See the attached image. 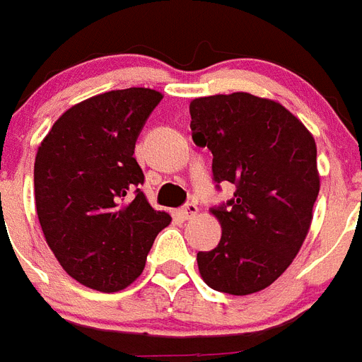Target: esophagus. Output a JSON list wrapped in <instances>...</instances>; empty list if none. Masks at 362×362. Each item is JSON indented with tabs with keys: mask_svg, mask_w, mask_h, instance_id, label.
I'll use <instances>...</instances> for the list:
<instances>
[{
	"mask_svg": "<svg viewBox=\"0 0 362 362\" xmlns=\"http://www.w3.org/2000/svg\"><path fill=\"white\" fill-rule=\"evenodd\" d=\"M197 214H199V208H197L195 202H187V204H184V208H182V216L186 217V219L195 217Z\"/></svg>",
	"mask_w": 362,
	"mask_h": 362,
	"instance_id": "obj_1",
	"label": "esophagus"
}]
</instances>
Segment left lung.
Listing matches in <instances>:
<instances>
[{"instance_id": "left-lung-1", "label": "left lung", "mask_w": 362, "mask_h": 362, "mask_svg": "<svg viewBox=\"0 0 362 362\" xmlns=\"http://www.w3.org/2000/svg\"><path fill=\"white\" fill-rule=\"evenodd\" d=\"M189 113L195 145L214 154L216 182L236 187L210 210L223 232L216 249L197 252L199 273L217 292H260L286 272L313 223L314 137L284 105L249 93L195 98Z\"/></svg>"}]
</instances>
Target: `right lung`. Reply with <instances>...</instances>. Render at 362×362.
Instances as JSON below:
<instances>
[{
	"instance_id": "1",
	"label": "right lung",
	"mask_w": 362,
	"mask_h": 362,
	"mask_svg": "<svg viewBox=\"0 0 362 362\" xmlns=\"http://www.w3.org/2000/svg\"><path fill=\"white\" fill-rule=\"evenodd\" d=\"M163 95L130 87L64 111L35 158V204L46 243L70 277L98 292H119L145 269L167 211L139 186L145 175L135 141Z\"/></svg>"
}]
</instances>
